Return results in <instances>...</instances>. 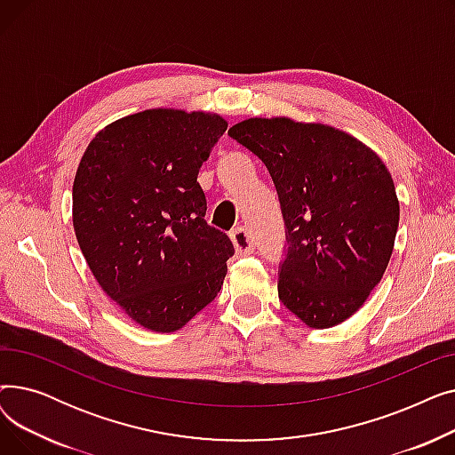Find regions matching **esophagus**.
Segmentation results:
<instances>
[{
	"label": "esophagus",
	"mask_w": 455,
	"mask_h": 455,
	"mask_svg": "<svg viewBox=\"0 0 455 455\" xmlns=\"http://www.w3.org/2000/svg\"><path fill=\"white\" fill-rule=\"evenodd\" d=\"M230 240H232V243H234V247H235V252L240 254V256L251 254V252L254 251V240H252V235H251V232H249L247 228H243V227H237L235 230H232V232H230Z\"/></svg>",
	"instance_id": "1"
}]
</instances>
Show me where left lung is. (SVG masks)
I'll return each mask as SVG.
<instances>
[{"label": "left lung", "instance_id": "8db88e82", "mask_svg": "<svg viewBox=\"0 0 455 455\" xmlns=\"http://www.w3.org/2000/svg\"><path fill=\"white\" fill-rule=\"evenodd\" d=\"M276 186L288 254L283 306L309 328H331L360 309L393 254L400 204L381 158L352 134L291 117H249L228 129Z\"/></svg>", "mask_w": 455, "mask_h": 455}]
</instances>
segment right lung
<instances>
[{
  "label": "right lung",
  "instance_id": "1",
  "mask_svg": "<svg viewBox=\"0 0 455 455\" xmlns=\"http://www.w3.org/2000/svg\"><path fill=\"white\" fill-rule=\"evenodd\" d=\"M227 125L203 110H143L101 129L79 162L83 256L101 290L151 331L182 328L223 285L234 245L204 221L197 175Z\"/></svg>",
  "mask_w": 455,
  "mask_h": 455
}]
</instances>
